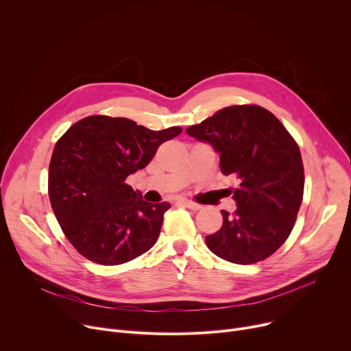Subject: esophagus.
Listing matches in <instances>:
<instances>
[{"instance_id": "34e87169", "label": "esophagus", "mask_w": 351, "mask_h": 351, "mask_svg": "<svg viewBox=\"0 0 351 351\" xmlns=\"http://www.w3.org/2000/svg\"><path fill=\"white\" fill-rule=\"evenodd\" d=\"M180 203H182L183 206L188 207V208H191V210H195V212H197V210H200V208H202V206H200V204H197V203H195V202H192V200L182 199V200H180Z\"/></svg>"}]
</instances>
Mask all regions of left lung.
I'll use <instances>...</instances> for the list:
<instances>
[{
    "instance_id": "obj_1",
    "label": "left lung",
    "mask_w": 351,
    "mask_h": 351,
    "mask_svg": "<svg viewBox=\"0 0 351 351\" xmlns=\"http://www.w3.org/2000/svg\"><path fill=\"white\" fill-rule=\"evenodd\" d=\"M186 132L212 144L221 172L240 180L230 192L236 212L221 210V228L206 237L208 250L241 265L268 258L289 237L303 199L296 141L272 112L255 104L224 107Z\"/></svg>"
}]
</instances>
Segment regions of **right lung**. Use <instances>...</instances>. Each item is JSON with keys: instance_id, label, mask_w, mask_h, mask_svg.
Segmentation results:
<instances>
[{"instance_id": "obj_1", "label": "right lung", "mask_w": 351, "mask_h": 351, "mask_svg": "<svg viewBox=\"0 0 351 351\" xmlns=\"http://www.w3.org/2000/svg\"><path fill=\"white\" fill-rule=\"evenodd\" d=\"M180 132V127L152 131L123 117L90 115L59 138L49 163V199L66 239L84 258L120 265L156 243L171 204L143 200L125 179Z\"/></svg>"}]
</instances>
